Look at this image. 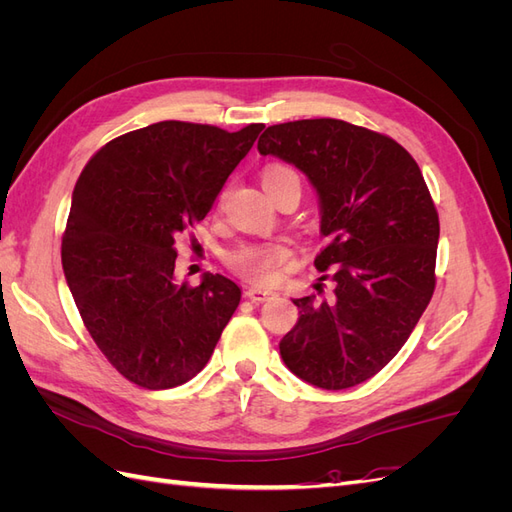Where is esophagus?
Masks as SVG:
<instances>
[{
  "mask_svg": "<svg viewBox=\"0 0 512 512\" xmlns=\"http://www.w3.org/2000/svg\"><path fill=\"white\" fill-rule=\"evenodd\" d=\"M273 290H267V288H258V286H252V288H247L245 290V297L250 299V301H254V303H262V301H267V299H271L273 297Z\"/></svg>",
  "mask_w": 512,
  "mask_h": 512,
  "instance_id": "obj_1",
  "label": "esophagus"
}]
</instances>
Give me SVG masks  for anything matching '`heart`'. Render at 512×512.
I'll list each match as a JSON object with an SVG mask.
<instances>
[{
  "mask_svg": "<svg viewBox=\"0 0 512 512\" xmlns=\"http://www.w3.org/2000/svg\"><path fill=\"white\" fill-rule=\"evenodd\" d=\"M297 185L301 190V181L297 170L284 164L267 166L262 173V185H265L267 194L280 190L282 185ZM288 250L282 245H250L241 247L235 254L228 256V265L239 277L247 282H254L258 286H267L277 277V267H282L288 260Z\"/></svg>",
  "mask_w": 512,
  "mask_h": 512,
  "instance_id": "obj_1",
  "label": "heart"
}]
</instances>
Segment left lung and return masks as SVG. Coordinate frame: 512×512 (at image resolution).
<instances>
[{
	"label": "left lung",
	"mask_w": 512,
	"mask_h": 512,
	"mask_svg": "<svg viewBox=\"0 0 512 512\" xmlns=\"http://www.w3.org/2000/svg\"><path fill=\"white\" fill-rule=\"evenodd\" d=\"M307 175L327 245L314 265L331 297L292 303L280 354L301 380L342 391L376 376L408 342L436 288L440 220L421 168L391 136L342 119L277 123L258 138ZM320 286V284H318ZM322 294L320 288H316Z\"/></svg>",
	"instance_id": "left-lung-1"
}]
</instances>
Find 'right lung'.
Segmentation results:
<instances>
[{
  "instance_id": "add662e5",
  "label": "right lung",
  "mask_w": 512,
  "mask_h": 512,
  "mask_svg": "<svg viewBox=\"0 0 512 512\" xmlns=\"http://www.w3.org/2000/svg\"><path fill=\"white\" fill-rule=\"evenodd\" d=\"M262 128L151 123L98 149L74 185L61 237L66 282L100 352L143 389L192 380L241 301L220 273L177 284L175 241L205 220Z\"/></svg>"
}]
</instances>
